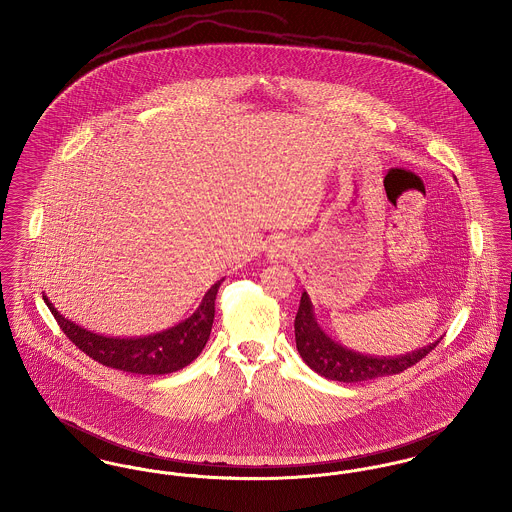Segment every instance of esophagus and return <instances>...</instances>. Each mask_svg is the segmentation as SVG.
I'll return each instance as SVG.
<instances>
[{"instance_id":"obj_1","label":"esophagus","mask_w":512,"mask_h":512,"mask_svg":"<svg viewBox=\"0 0 512 512\" xmlns=\"http://www.w3.org/2000/svg\"><path fill=\"white\" fill-rule=\"evenodd\" d=\"M270 257H278V249H274V251L270 253Z\"/></svg>"}]
</instances>
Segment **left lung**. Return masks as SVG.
Wrapping results in <instances>:
<instances>
[{
	"label": "left lung",
	"instance_id": "obj_1",
	"mask_svg": "<svg viewBox=\"0 0 512 512\" xmlns=\"http://www.w3.org/2000/svg\"><path fill=\"white\" fill-rule=\"evenodd\" d=\"M293 326H295V345L301 359L320 376L336 382H345V384L399 374L409 366L416 365L420 359H424L439 343V340L434 341L422 349H416L413 353L397 355V357H370V355L357 353L353 349L343 347L338 341L332 340L328 334L322 332L307 292L301 295L299 311L295 315Z\"/></svg>",
	"mask_w": 512,
	"mask_h": 512
}]
</instances>
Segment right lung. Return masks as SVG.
I'll return each instance as SVG.
<instances>
[{
	"mask_svg": "<svg viewBox=\"0 0 512 512\" xmlns=\"http://www.w3.org/2000/svg\"><path fill=\"white\" fill-rule=\"evenodd\" d=\"M222 280L203 295L192 317L146 338L99 336L59 315L46 295L44 301L67 338L94 361L132 374H169L190 365L203 351L213 328L215 299Z\"/></svg>",
	"mask_w": 512,
	"mask_h": 512,
	"instance_id": "right-lung-1",
	"label": "right lung"
}]
</instances>
